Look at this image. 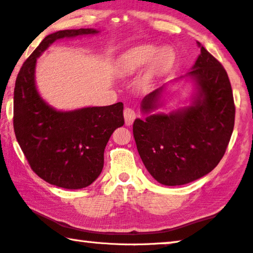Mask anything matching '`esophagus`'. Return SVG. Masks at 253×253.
<instances>
[{
    "label": "esophagus",
    "mask_w": 253,
    "mask_h": 253,
    "mask_svg": "<svg viewBox=\"0 0 253 253\" xmlns=\"http://www.w3.org/2000/svg\"><path fill=\"white\" fill-rule=\"evenodd\" d=\"M123 115H124V121H126V126H131V124L133 123L135 117H136L134 110L131 109V108H126V109H124Z\"/></svg>",
    "instance_id": "1"
}]
</instances>
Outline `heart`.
<instances>
[{
    "instance_id": "heart-1",
    "label": "heart",
    "mask_w": 253,
    "mask_h": 253,
    "mask_svg": "<svg viewBox=\"0 0 253 253\" xmlns=\"http://www.w3.org/2000/svg\"><path fill=\"white\" fill-rule=\"evenodd\" d=\"M150 60L148 74L159 75L169 71L174 63V53L170 47H158L153 44H141L129 48L120 56L118 71L120 74L130 77L138 73L147 65Z\"/></svg>"
}]
</instances>
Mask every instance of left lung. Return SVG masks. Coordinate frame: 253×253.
Instances as JSON below:
<instances>
[{
	"instance_id": "1",
	"label": "left lung",
	"mask_w": 253,
	"mask_h": 253,
	"mask_svg": "<svg viewBox=\"0 0 253 253\" xmlns=\"http://www.w3.org/2000/svg\"><path fill=\"white\" fill-rule=\"evenodd\" d=\"M199 46L200 43L198 42ZM188 75L197 85L191 106L170 114L135 119L133 136L147 170L158 182L181 185L202 178L218 166L231 139L236 106L227 71L201 46ZM162 87L142 101L143 112L158 106Z\"/></svg>"
}]
</instances>
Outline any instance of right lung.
Returning a JSON list of instances; mask_svg holds the SVG:
<instances>
[{
  "label": "right lung",
  "instance_id": "add662e5",
  "mask_svg": "<svg viewBox=\"0 0 253 253\" xmlns=\"http://www.w3.org/2000/svg\"><path fill=\"white\" fill-rule=\"evenodd\" d=\"M95 33L94 29H79L47 35L26 59L15 81L13 126L17 142L40 178L64 189L85 188L100 175L106 143L124 124L123 103L56 111L39 95L35 64L56 40Z\"/></svg>",
  "mask_w": 253,
  "mask_h": 253
}]
</instances>
